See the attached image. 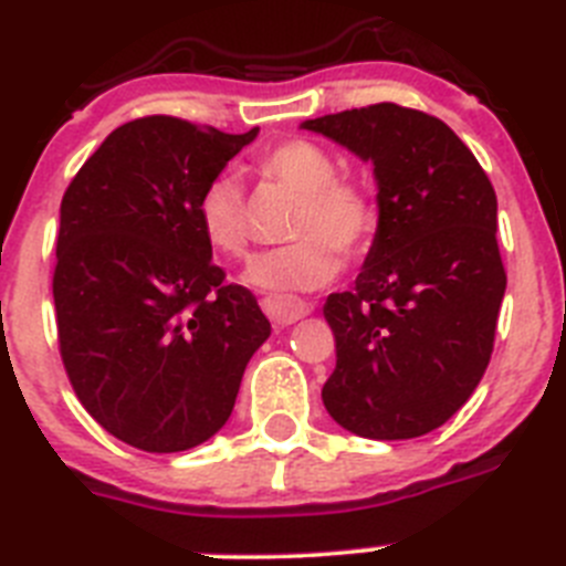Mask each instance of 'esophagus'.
Wrapping results in <instances>:
<instances>
[{"label": "esophagus", "mask_w": 566, "mask_h": 566, "mask_svg": "<svg viewBox=\"0 0 566 566\" xmlns=\"http://www.w3.org/2000/svg\"><path fill=\"white\" fill-rule=\"evenodd\" d=\"M260 306L274 326H292L312 312V303L300 297H286V294H269V297L260 300Z\"/></svg>", "instance_id": "obj_1"}]
</instances>
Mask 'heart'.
Listing matches in <instances>:
<instances>
[{
	"mask_svg": "<svg viewBox=\"0 0 566 566\" xmlns=\"http://www.w3.org/2000/svg\"><path fill=\"white\" fill-rule=\"evenodd\" d=\"M254 172L297 195L289 214L286 247L260 254L249 283L274 294L312 292L343 269V258L368 252L379 232L382 207L371 187L337 175V158L312 138H289L258 155ZM195 218L209 249L229 260L252 249V221L243 189L229 175H214L195 201Z\"/></svg>",
	"mask_w": 566,
	"mask_h": 566,
	"instance_id": "1",
	"label": "heart"
}]
</instances>
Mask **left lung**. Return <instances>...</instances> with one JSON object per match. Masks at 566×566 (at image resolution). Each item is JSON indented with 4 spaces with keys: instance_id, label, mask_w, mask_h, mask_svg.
<instances>
[{
    "instance_id": "left-lung-1",
    "label": "left lung",
    "mask_w": 566,
    "mask_h": 566,
    "mask_svg": "<svg viewBox=\"0 0 566 566\" xmlns=\"http://www.w3.org/2000/svg\"><path fill=\"white\" fill-rule=\"evenodd\" d=\"M374 164L382 221L352 292L323 314L337 365L323 405L365 439L437 431L493 354L504 274L496 192L437 115L382 102L303 124Z\"/></svg>"
}]
</instances>
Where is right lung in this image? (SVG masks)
Wrapping results in <instances>:
<instances>
[{
  "label": "right lung",
  "instance_id": "obj_1",
  "mask_svg": "<svg viewBox=\"0 0 566 566\" xmlns=\"http://www.w3.org/2000/svg\"><path fill=\"white\" fill-rule=\"evenodd\" d=\"M254 135L144 115L107 135L62 198L59 354L90 417L138 451H189L221 431L272 332L195 218L203 184Z\"/></svg>",
  "mask_w": 566,
  "mask_h": 566
}]
</instances>
